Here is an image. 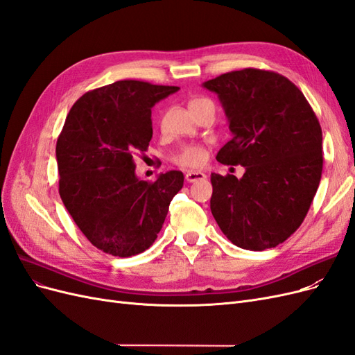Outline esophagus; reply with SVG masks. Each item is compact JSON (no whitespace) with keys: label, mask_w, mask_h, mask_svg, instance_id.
Masks as SVG:
<instances>
[{"label":"esophagus","mask_w":355,"mask_h":355,"mask_svg":"<svg viewBox=\"0 0 355 355\" xmlns=\"http://www.w3.org/2000/svg\"><path fill=\"white\" fill-rule=\"evenodd\" d=\"M207 176L202 173V171H187L185 175V180L189 182V184H194V182H198V180H204Z\"/></svg>","instance_id":"esophagus-1"}]
</instances>
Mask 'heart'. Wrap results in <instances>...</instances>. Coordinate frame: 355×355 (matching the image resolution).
<instances>
[{
  "mask_svg": "<svg viewBox=\"0 0 355 355\" xmlns=\"http://www.w3.org/2000/svg\"><path fill=\"white\" fill-rule=\"evenodd\" d=\"M202 102H209L206 99H194L191 101L189 106H194ZM204 159H206V151H204L202 146L198 145H187L180 149L178 153V155L175 157V161L180 166H185V167H198L204 163Z\"/></svg>",
  "mask_w": 355,
  "mask_h": 355,
  "instance_id": "b5f03b06",
  "label": "heart"
}]
</instances>
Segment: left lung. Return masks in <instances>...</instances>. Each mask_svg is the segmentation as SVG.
<instances>
[{
	"instance_id": "obj_1",
	"label": "left lung",
	"mask_w": 355,
	"mask_h": 355,
	"mask_svg": "<svg viewBox=\"0 0 355 355\" xmlns=\"http://www.w3.org/2000/svg\"><path fill=\"white\" fill-rule=\"evenodd\" d=\"M218 94L232 139L216 155L244 175L211 173L210 210L227 239L262 252L304 222L323 170V135L304 93L283 75L245 68L202 83Z\"/></svg>"
}]
</instances>
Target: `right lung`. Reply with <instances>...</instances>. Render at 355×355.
I'll return each instance as SVG.
<instances>
[{"label": "right lung", "mask_w": 355, "mask_h": 355, "mask_svg": "<svg viewBox=\"0 0 355 355\" xmlns=\"http://www.w3.org/2000/svg\"><path fill=\"white\" fill-rule=\"evenodd\" d=\"M178 90L116 81L83 94L67 116L56 144L59 194L81 232L105 253L145 252L184 187L178 170L153 184L135 171V154L145 153L153 139L151 108Z\"/></svg>", "instance_id": "add662e5"}]
</instances>
